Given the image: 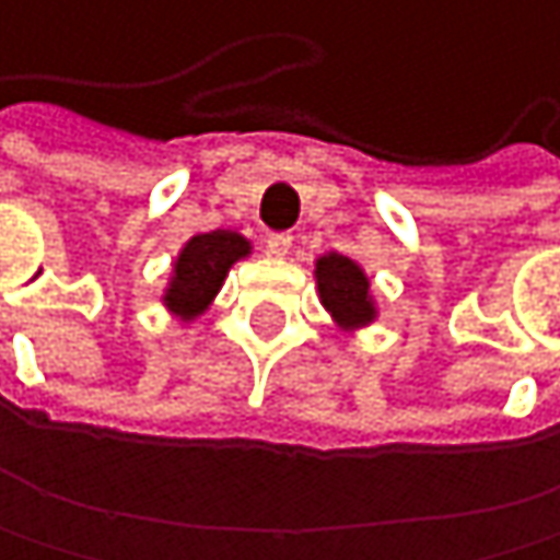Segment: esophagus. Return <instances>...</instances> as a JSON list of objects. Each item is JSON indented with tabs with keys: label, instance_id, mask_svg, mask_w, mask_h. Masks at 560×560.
I'll return each mask as SVG.
<instances>
[{
	"label": "esophagus",
	"instance_id": "1",
	"mask_svg": "<svg viewBox=\"0 0 560 560\" xmlns=\"http://www.w3.org/2000/svg\"><path fill=\"white\" fill-rule=\"evenodd\" d=\"M265 248H268V255H275V258H285V255L292 252V234H289V231H271L268 238H265Z\"/></svg>",
	"mask_w": 560,
	"mask_h": 560
}]
</instances>
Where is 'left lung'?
I'll return each mask as SVG.
<instances>
[{
	"instance_id": "obj_1",
	"label": "left lung",
	"mask_w": 560,
	"mask_h": 560,
	"mask_svg": "<svg viewBox=\"0 0 560 560\" xmlns=\"http://www.w3.org/2000/svg\"><path fill=\"white\" fill-rule=\"evenodd\" d=\"M315 289L318 302L336 322V329L355 336L359 329H370L380 318V305L373 295V282L365 268L339 252H326L315 258Z\"/></svg>"
}]
</instances>
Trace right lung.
<instances>
[{"mask_svg":"<svg viewBox=\"0 0 560 560\" xmlns=\"http://www.w3.org/2000/svg\"><path fill=\"white\" fill-rule=\"evenodd\" d=\"M248 255H252V242L231 228L190 234L171 265V278L161 292V305L177 322L201 318L218 299L231 265L245 261Z\"/></svg>","mask_w":560,"mask_h":560,"instance_id":"1","label":"right lung"}]
</instances>
